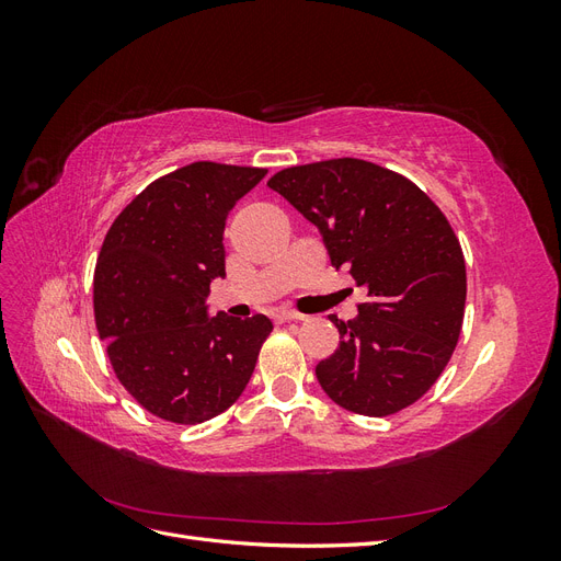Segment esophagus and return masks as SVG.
<instances>
[{"instance_id": "1", "label": "esophagus", "mask_w": 561, "mask_h": 561, "mask_svg": "<svg viewBox=\"0 0 561 561\" xmlns=\"http://www.w3.org/2000/svg\"><path fill=\"white\" fill-rule=\"evenodd\" d=\"M274 320H278V322H290V320H304V316L297 313V311H290V309H278V311L274 313Z\"/></svg>"}]
</instances>
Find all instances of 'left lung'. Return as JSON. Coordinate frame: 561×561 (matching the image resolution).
<instances>
[{
	"label": "left lung",
	"instance_id": "left-lung-1",
	"mask_svg": "<svg viewBox=\"0 0 561 561\" xmlns=\"http://www.w3.org/2000/svg\"><path fill=\"white\" fill-rule=\"evenodd\" d=\"M268 186L367 290L353 320L332 316L339 348L316 365L322 390L363 416L410 407L443 375L461 334L466 262L447 217L414 182L360 159L285 168Z\"/></svg>",
	"mask_w": 561,
	"mask_h": 561
}]
</instances>
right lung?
I'll return each instance as SVG.
<instances>
[{
  "label": "right lung",
  "instance_id": "add662e5",
  "mask_svg": "<svg viewBox=\"0 0 561 561\" xmlns=\"http://www.w3.org/2000/svg\"><path fill=\"white\" fill-rule=\"evenodd\" d=\"M264 168L196 161L151 182L114 219L93 276L95 325L118 381L147 412L208 421L241 398L271 320L210 316L225 225Z\"/></svg>",
  "mask_w": 561,
  "mask_h": 561
}]
</instances>
